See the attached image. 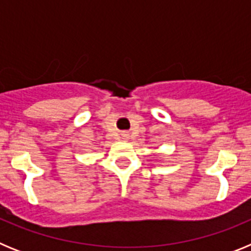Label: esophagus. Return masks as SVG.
<instances>
[{
    "mask_svg": "<svg viewBox=\"0 0 251 251\" xmlns=\"http://www.w3.org/2000/svg\"><path fill=\"white\" fill-rule=\"evenodd\" d=\"M122 137H123V139L128 138V133H127V132H124V133H122Z\"/></svg>",
    "mask_w": 251,
    "mask_h": 251,
    "instance_id": "34e87169",
    "label": "esophagus"
}]
</instances>
